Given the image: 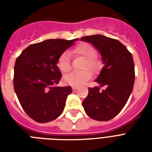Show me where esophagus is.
Listing matches in <instances>:
<instances>
[{"instance_id":"esophagus-1","label":"esophagus","mask_w":152,"mask_h":152,"mask_svg":"<svg viewBox=\"0 0 152 152\" xmlns=\"http://www.w3.org/2000/svg\"><path fill=\"white\" fill-rule=\"evenodd\" d=\"M77 88H78L77 86H72V90H76Z\"/></svg>"}]
</instances>
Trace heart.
<instances>
[{
	"mask_svg": "<svg viewBox=\"0 0 152 152\" xmlns=\"http://www.w3.org/2000/svg\"><path fill=\"white\" fill-rule=\"evenodd\" d=\"M72 53L76 56H81L85 58L83 62L82 71L72 72L70 73L65 75L64 77V82L72 86H80L85 83L86 81L91 77V72H96L99 69L101 66V62L96 56V50L91 45L88 43H80L74 47L72 50ZM57 65L58 69L62 73H66L71 69V61L69 53H63L57 60ZM88 68L89 69H88Z\"/></svg>",
	"mask_w": 152,
	"mask_h": 152,
	"instance_id": "b5f03b06",
	"label": "heart"
}]
</instances>
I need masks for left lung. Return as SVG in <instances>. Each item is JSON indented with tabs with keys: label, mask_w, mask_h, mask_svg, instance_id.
I'll list each match as a JSON object with an SVG mask.
<instances>
[{
	"label": "left lung",
	"mask_w": 152,
	"mask_h": 152,
	"mask_svg": "<svg viewBox=\"0 0 152 152\" xmlns=\"http://www.w3.org/2000/svg\"><path fill=\"white\" fill-rule=\"evenodd\" d=\"M81 40L98 49L104 64L95 80L99 86L88 88L82 105L94 120H111L121 111L132 93L135 80L132 53L118 40L101 34L82 37Z\"/></svg>",
	"instance_id": "8db88e82"
}]
</instances>
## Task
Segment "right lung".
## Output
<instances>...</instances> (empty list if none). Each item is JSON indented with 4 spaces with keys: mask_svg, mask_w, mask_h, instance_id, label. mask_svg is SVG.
<instances>
[{
    "mask_svg": "<svg viewBox=\"0 0 152 152\" xmlns=\"http://www.w3.org/2000/svg\"><path fill=\"white\" fill-rule=\"evenodd\" d=\"M76 39H48L31 44L16 58L14 90L25 113L37 122L51 121L64 110L72 88L57 87L62 75L57 62Z\"/></svg>",
    "mask_w": 152,
    "mask_h": 152,
    "instance_id": "add662e5",
    "label": "right lung"
}]
</instances>
